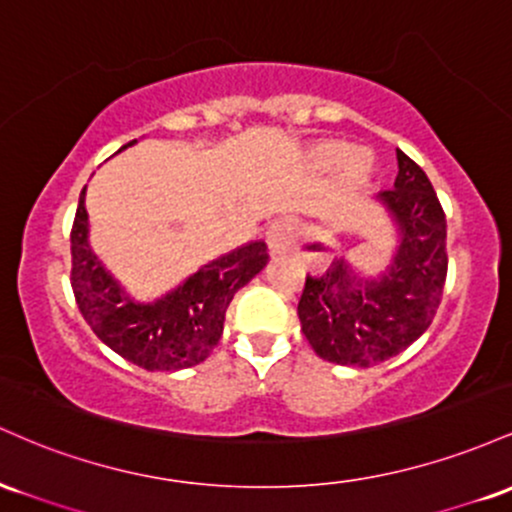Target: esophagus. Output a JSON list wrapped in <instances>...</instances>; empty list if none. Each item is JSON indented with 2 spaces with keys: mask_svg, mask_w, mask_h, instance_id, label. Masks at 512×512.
Segmentation results:
<instances>
[{
  "mask_svg": "<svg viewBox=\"0 0 512 512\" xmlns=\"http://www.w3.org/2000/svg\"><path fill=\"white\" fill-rule=\"evenodd\" d=\"M297 234H300V227L292 217H280L275 220L266 232V241L271 254H285V251L292 249V244L297 241Z\"/></svg>",
  "mask_w": 512,
  "mask_h": 512,
  "instance_id": "1",
  "label": "esophagus"
}]
</instances>
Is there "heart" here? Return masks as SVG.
<instances>
[{
	"mask_svg": "<svg viewBox=\"0 0 512 512\" xmlns=\"http://www.w3.org/2000/svg\"><path fill=\"white\" fill-rule=\"evenodd\" d=\"M317 159L321 164L341 162L343 174H346L348 179H353V181L365 179V174L370 171V164H372L370 154L363 152V149H353V152H346V154H343V159H341V149H338L336 145L321 147L317 152Z\"/></svg>",
	"mask_w": 512,
	"mask_h": 512,
	"instance_id": "obj_1",
	"label": "heart"
}]
</instances>
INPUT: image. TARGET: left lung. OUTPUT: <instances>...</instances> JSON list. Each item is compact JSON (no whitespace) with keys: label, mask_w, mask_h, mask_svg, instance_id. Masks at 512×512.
I'll use <instances>...</instances> for the list:
<instances>
[{"label":"left lung","mask_w":512,"mask_h":512,"mask_svg":"<svg viewBox=\"0 0 512 512\" xmlns=\"http://www.w3.org/2000/svg\"><path fill=\"white\" fill-rule=\"evenodd\" d=\"M392 191L380 200L394 215L401 244L387 275L360 283L346 261L304 278L297 304L302 333L319 358L372 367L421 338L438 312L447 278V220L426 171L396 149Z\"/></svg>","instance_id":"8db88e82"}]
</instances>
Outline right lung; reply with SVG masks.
<instances>
[{
  "label": "right lung",
  "instance_id": "add662e5",
  "mask_svg": "<svg viewBox=\"0 0 512 512\" xmlns=\"http://www.w3.org/2000/svg\"><path fill=\"white\" fill-rule=\"evenodd\" d=\"M84 191L79 195L70 234V280L86 324L108 348L149 372L183 370L203 363L220 343L234 292L266 268L268 246L263 241L241 246L200 268L162 300L140 304L125 297L89 249Z\"/></svg>",
  "mask_w": 512,
  "mask_h": 512
}]
</instances>
